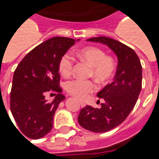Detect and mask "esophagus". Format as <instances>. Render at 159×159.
<instances>
[{"mask_svg": "<svg viewBox=\"0 0 159 159\" xmlns=\"http://www.w3.org/2000/svg\"><path fill=\"white\" fill-rule=\"evenodd\" d=\"M79 103H80V105H81V107H84L86 106V103H85V102H82V101H79Z\"/></svg>", "mask_w": 159, "mask_h": 159, "instance_id": "esophagus-1", "label": "esophagus"}]
</instances>
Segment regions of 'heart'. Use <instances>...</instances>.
Here are the masks:
<instances>
[{"mask_svg": "<svg viewBox=\"0 0 159 159\" xmlns=\"http://www.w3.org/2000/svg\"><path fill=\"white\" fill-rule=\"evenodd\" d=\"M77 57L91 66L90 76L101 83L108 82L114 76L116 63L113 58L107 56L103 51L97 47H86L77 52ZM73 60L68 54L64 55L59 61V71L63 77H69L72 72ZM66 91L71 96L84 100L96 90L95 83L92 81L73 80L66 85Z\"/></svg>", "mask_w": 159, "mask_h": 159, "instance_id": "b5f03b06", "label": "heart"}]
</instances>
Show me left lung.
<instances>
[{"mask_svg":"<svg viewBox=\"0 0 159 159\" xmlns=\"http://www.w3.org/2000/svg\"><path fill=\"white\" fill-rule=\"evenodd\" d=\"M87 41L107 45L118 61L113 82L98 93L99 98L104 100L101 107L88 105L81 110L77 118L85 129L105 133L123 123L135 106L142 89V65L136 52L118 41L106 36Z\"/></svg>","mask_w":159,"mask_h":159,"instance_id":"1","label":"left lung"}]
</instances>
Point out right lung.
<instances>
[{
    "instance_id": "obj_1",
    "label": "right lung",
    "mask_w": 159,
    "mask_h": 159,
    "mask_svg": "<svg viewBox=\"0 0 159 159\" xmlns=\"http://www.w3.org/2000/svg\"><path fill=\"white\" fill-rule=\"evenodd\" d=\"M78 41L61 36L47 40L27 53L16 68L11 111L20 132L29 139H39L52 130L56 110L65 99L59 86V61ZM49 92L58 93L52 102L44 98Z\"/></svg>"
}]
</instances>
